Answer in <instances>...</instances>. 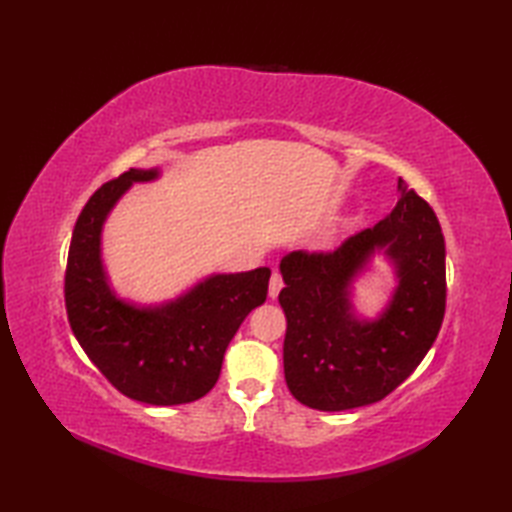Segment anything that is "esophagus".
<instances>
[{"instance_id":"esophagus-1","label":"esophagus","mask_w":512,"mask_h":512,"mask_svg":"<svg viewBox=\"0 0 512 512\" xmlns=\"http://www.w3.org/2000/svg\"><path fill=\"white\" fill-rule=\"evenodd\" d=\"M281 288H284V279H281V275L277 273H273V277H270V286H268V295H270V299H277L279 297V292H281Z\"/></svg>"}]
</instances>
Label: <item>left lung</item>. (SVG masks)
<instances>
[{"instance_id":"1","label":"left lung","mask_w":512,"mask_h":512,"mask_svg":"<svg viewBox=\"0 0 512 512\" xmlns=\"http://www.w3.org/2000/svg\"><path fill=\"white\" fill-rule=\"evenodd\" d=\"M398 189L396 209L374 228L332 253L295 250L281 259L284 374L301 405L345 411L383 400L436 341L447 308L442 228L416 191L402 180ZM380 247L397 264L399 286L376 322H358L349 286Z\"/></svg>"}]
</instances>
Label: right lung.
<instances>
[{
  "mask_svg": "<svg viewBox=\"0 0 512 512\" xmlns=\"http://www.w3.org/2000/svg\"><path fill=\"white\" fill-rule=\"evenodd\" d=\"M154 178L158 169H129L94 191L74 226L63 292L70 328L99 372L127 398L167 407L215 387L228 343L266 301L270 270L213 275L160 308L116 299L101 264V228L132 182Z\"/></svg>",
  "mask_w": 512,
  "mask_h": 512,
  "instance_id": "1",
  "label": "right lung"
}]
</instances>
